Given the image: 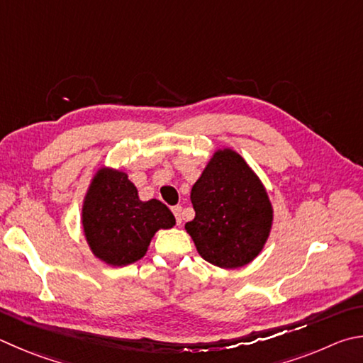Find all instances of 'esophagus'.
I'll list each match as a JSON object with an SVG mask.
<instances>
[{
    "label": "esophagus",
    "instance_id": "34e87169",
    "mask_svg": "<svg viewBox=\"0 0 363 363\" xmlns=\"http://www.w3.org/2000/svg\"><path fill=\"white\" fill-rule=\"evenodd\" d=\"M173 214H174V217H176L177 225H181V223H182V217H181V214H182V206H174V208H173Z\"/></svg>",
    "mask_w": 363,
    "mask_h": 363
}]
</instances>
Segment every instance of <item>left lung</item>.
<instances>
[{"instance_id":"obj_1","label":"left lung","mask_w":363,"mask_h":363,"mask_svg":"<svg viewBox=\"0 0 363 363\" xmlns=\"http://www.w3.org/2000/svg\"><path fill=\"white\" fill-rule=\"evenodd\" d=\"M195 219L186 232L204 260L223 269L247 265L273 228V204L249 163L232 147L216 149L190 192Z\"/></svg>"}]
</instances>
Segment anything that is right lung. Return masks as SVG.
<instances>
[{
    "label": "right lung",
    "mask_w": 363,
    "mask_h": 363,
    "mask_svg": "<svg viewBox=\"0 0 363 363\" xmlns=\"http://www.w3.org/2000/svg\"><path fill=\"white\" fill-rule=\"evenodd\" d=\"M81 223L98 260L127 267L143 259L155 233L173 228L176 219L160 200L143 201L125 171L103 164L84 195Z\"/></svg>",
    "instance_id": "add662e5"
}]
</instances>
